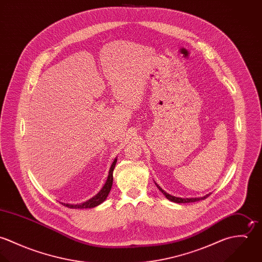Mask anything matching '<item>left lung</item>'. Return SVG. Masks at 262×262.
Wrapping results in <instances>:
<instances>
[{"mask_svg": "<svg viewBox=\"0 0 262 262\" xmlns=\"http://www.w3.org/2000/svg\"><path fill=\"white\" fill-rule=\"evenodd\" d=\"M155 185H156V187H158V189L165 195V198L167 199V200H169V201H171V202H174V203H179V204H185V203H193V202H198V201H201V200H204V199H206V198H208L209 195H210V193L209 194H206V195H204V196H202V198H189V199H183V198H178V196H173V195H171V194H169V193H167L166 191H164L161 187H159L156 183H155Z\"/></svg>", "mask_w": 262, "mask_h": 262, "instance_id": "1", "label": "left lung"}]
</instances>
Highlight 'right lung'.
Segmentation results:
<instances>
[{
    "instance_id": "right-lung-1",
    "label": "right lung",
    "mask_w": 262,
    "mask_h": 262,
    "mask_svg": "<svg viewBox=\"0 0 262 262\" xmlns=\"http://www.w3.org/2000/svg\"><path fill=\"white\" fill-rule=\"evenodd\" d=\"M116 162H117V158L114 159V162L110 167V170H109V176H108V179L104 185V187H102V189L95 195L93 196L92 199H90L89 201L84 202V203H81V204H77V205H72V204H64V203H61L63 206L68 207V208H71V209H91V208H95L97 206H99L100 204H102L108 196L111 188H112L113 185V170L115 168V165H116Z\"/></svg>"
}]
</instances>
